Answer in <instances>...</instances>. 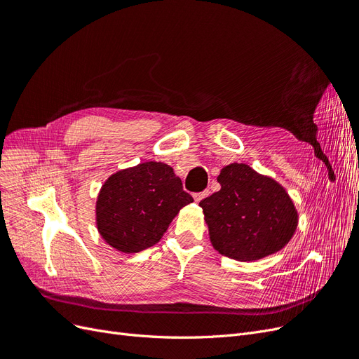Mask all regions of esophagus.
Masks as SVG:
<instances>
[{"label": "esophagus", "mask_w": 359, "mask_h": 359, "mask_svg": "<svg viewBox=\"0 0 359 359\" xmlns=\"http://www.w3.org/2000/svg\"><path fill=\"white\" fill-rule=\"evenodd\" d=\"M208 196V190H203V191H198V193H194L193 194V198H194V201L196 202H201L203 198H206Z\"/></svg>", "instance_id": "1"}]
</instances>
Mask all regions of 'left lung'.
<instances>
[{
    "mask_svg": "<svg viewBox=\"0 0 359 359\" xmlns=\"http://www.w3.org/2000/svg\"><path fill=\"white\" fill-rule=\"evenodd\" d=\"M217 181L220 190L199 202L217 252L256 260L289 243L298 214L280 184L243 163L223 168Z\"/></svg>",
    "mask_w": 359,
    "mask_h": 359,
    "instance_id": "8db88e82",
    "label": "left lung"
}]
</instances>
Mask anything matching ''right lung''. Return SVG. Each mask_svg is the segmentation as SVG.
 <instances>
[{
  "label": "right lung",
  "instance_id": "1",
  "mask_svg": "<svg viewBox=\"0 0 359 359\" xmlns=\"http://www.w3.org/2000/svg\"><path fill=\"white\" fill-rule=\"evenodd\" d=\"M191 202L170 166L142 163L104 182L97 199V227L119 252L137 253L158 243L173 217Z\"/></svg>",
  "mask_w": 359,
  "mask_h": 359
}]
</instances>
